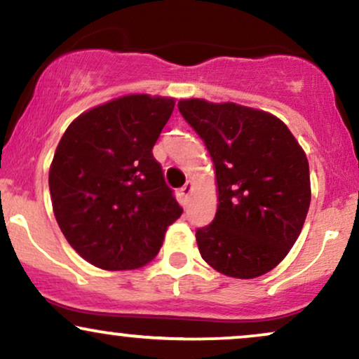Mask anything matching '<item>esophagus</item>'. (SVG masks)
<instances>
[{"instance_id": "1", "label": "esophagus", "mask_w": 359, "mask_h": 359, "mask_svg": "<svg viewBox=\"0 0 359 359\" xmlns=\"http://www.w3.org/2000/svg\"><path fill=\"white\" fill-rule=\"evenodd\" d=\"M191 191H193V183H191V181H187V183H184V187L180 189L181 198H183L184 201H188V198H189V194H191Z\"/></svg>"}]
</instances>
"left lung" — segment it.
Listing matches in <instances>:
<instances>
[{
  "mask_svg": "<svg viewBox=\"0 0 359 359\" xmlns=\"http://www.w3.org/2000/svg\"><path fill=\"white\" fill-rule=\"evenodd\" d=\"M180 113L215 163L218 210L196 229L201 258L231 278L261 276L280 264L306 219V154L281 119L234 103L181 100Z\"/></svg>",
  "mask_w": 359,
  "mask_h": 359,
  "instance_id": "obj_1",
  "label": "left lung"
}]
</instances>
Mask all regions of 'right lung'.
Returning <instances> with one entry per match:
<instances>
[{"instance_id": "right-lung-1", "label": "right lung", "mask_w": 359, "mask_h": 359, "mask_svg": "<svg viewBox=\"0 0 359 359\" xmlns=\"http://www.w3.org/2000/svg\"><path fill=\"white\" fill-rule=\"evenodd\" d=\"M172 108L171 98L123 96L78 116L57 144L53 211L73 250L96 268L144 266L183 213L153 156Z\"/></svg>"}]
</instances>
